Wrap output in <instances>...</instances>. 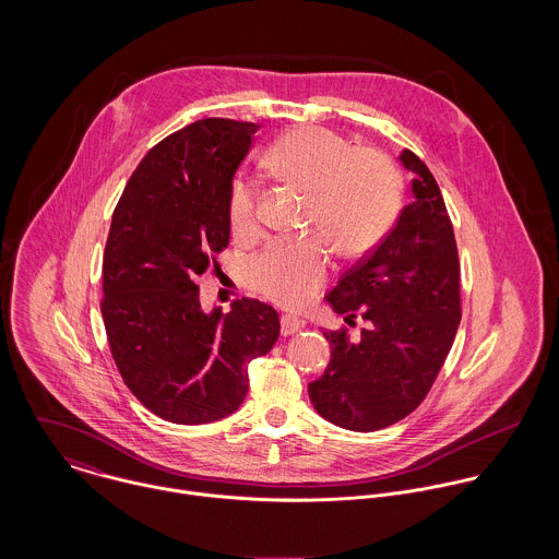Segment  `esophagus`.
Wrapping results in <instances>:
<instances>
[{
	"instance_id": "34e87169",
	"label": "esophagus",
	"mask_w": 559,
	"mask_h": 559,
	"mask_svg": "<svg viewBox=\"0 0 559 559\" xmlns=\"http://www.w3.org/2000/svg\"><path fill=\"white\" fill-rule=\"evenodd\" d=\"M304 326V322L295 317H282V335H293Z\"/></svg>"
}]
</instances>
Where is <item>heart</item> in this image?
Listing matches in <instances>:
<instances>
[{
    "instance_id": "obj_1",
    "label": "heart",
    "mask_w": 559,
    "mask_h": 559,
    "mask_svg": "<svg viewBox=\"0 0 559 559\" xmlns=\"http://www.w3.org/2000/svg\"><path fill=\"white\" fill-rule=\"evenodd\" d=\"M269 174L306 195L308 224L320 230L342 255H359L381 239L399 204V182L383 155L350 148L320 127L286 133L266 155ZM228 222L237 237L258 230V191L237 180L228 200ZM331 273V253L320 240L271 242L242 266L245 284L262 297L304 308L319 295Z\"/></svg>"
}]
</instances>
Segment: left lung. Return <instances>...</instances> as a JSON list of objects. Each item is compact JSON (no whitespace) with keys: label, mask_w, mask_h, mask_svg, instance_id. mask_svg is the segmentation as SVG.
Returning a JSON list of instances; mask_svg holds the SVG:
<instances>
[{"label":"left lung","mask_w":559,"mask_h":559,"mask_svg":"<svg viewBox=\"0 0 559 559\" xmlns=\"http://www.w3.org/2000/svg\"><path fill=\"white\" fill-rule=\"evenodd\" d=\"M413 202L392 233L324 297L335 314L366 320L361 335L324 331L331 359L310 400L326 421L357 432L392 426L432 388L461 324V264L430 169L400 151Z\"/></svg>","instance_id":"left-lung-1"}]
</instances>
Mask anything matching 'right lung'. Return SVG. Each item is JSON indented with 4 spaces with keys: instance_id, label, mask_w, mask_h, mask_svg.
Masks as SVG:
<instances>
[{
    "instance_id": "obj_1",
    "label": "right lung",
    "mask_w": 559,
    "mask_h": 559,
    "mask_svg": "<svg viewBox=\"0 0 559 559\" xmlns=\"http://www.w3.org/2000/svg\"><path fill=\"white\" fill-rule=\"evenodd\" d=\"M260 127L198 120L157 144L124 187L103 258V322L116 366L148 411L198 426L235 413L277 312L240 299L204 312L198 277L230 242L233 180Z\"/></svg>"
}]
</instances>
